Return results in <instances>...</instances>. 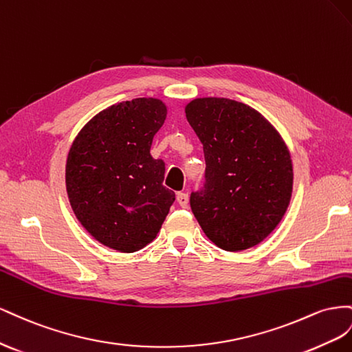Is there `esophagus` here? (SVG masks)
Returning <instances> with one entry per match:
<instances>
[{"mask_svg":"<svg viewBox=\"0 0 352 352\" xmlns=\"http://www.w3.org/2000/svg\"><path fill=\"white\" fill-rule=\"evenodd\" d=\"M177 202L182 208H187L188 206V195L183 193V192L177 193Z\"/></svg>","mask_w":352,"mask_h":352,"instance_id":"esophagus-1","label":"esophagus"}]
</instances>
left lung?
Wrapping results in <instances>:
<instances>
[{
    "instance_id": "left-lung-1",
    "label": "left lung",
    "mask_w": 352,
    "mask_h": 352,
    "mask_svg": "<svg viewBox=\"0 0 352 352\" xmlns=\"http://www.w3.org/2000/svg\"><path fill=\"white\" fill-rule=\"evenodd\" d=\"M186 118L206 162L204 187L190 195L197 223L228 252L261 243L292 196V159L283 138L255 109L230 98H195Z\"/></svg>"
}]
</instances>
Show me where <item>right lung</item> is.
Returning <instances> with one entry per match:
<instances>
[{
    "label": "right lung",
    "instance_id": "right-lung-1",
    "mask_svg": "<svg viewBox=\"0 0 352 352\" xmlns=\"http://www.w3.org/2000/svg\"><path fill=\"white\" fill-rule=\"evenodd\" d=\"M165 118L157 98L113 104L89 120L69 150L70 206L89 234L119 252L152 242L175 200L162 184L164 160L150 155Z\"/></svg>",
    "mask_w": 352,
    "mask_h": 352
}]
</instances>
